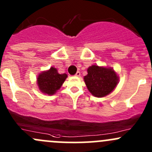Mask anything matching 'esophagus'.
<instances>
[{"mask_svg":"<svg viewBox=\"0 0 152 152\" xmlns=\"http://www.w3.org/2000/svg\"><path fill=\"white\" fill-rule=\"evenodd\" d=\"M80 75H81V73L79 71H77L76 72V74H75V76H80Z\"/></svg>","mask_w":152,"mask_h":152,"instance_id":"1","label":"esophagus"}]
</instances>
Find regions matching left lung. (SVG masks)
Listing matches in <instances>:
<instances>
[{
    "label": "left lung",
    "mask_w": 152,
    "mask_h": 152,
    "mask_svg": "<svg viewBox=\"0 0 152 152\" xmlns=\"http://www.w3.org/2000/svg\"><path fill=\"white\" fill-rule=\"evenodd\" d=\"M88 74L84 76L87 89L94 96L104 97L114 90L118 83L117 75L111 68L92 65L87 69Z\"/></svg>",
    "instance_id": "obj_1"
}]
</instances>
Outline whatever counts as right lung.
Listing matches in <instances>:
<instances>
[{
    "mask_svg": "<svg viewBox=\"0 0 152 152\" xmlns=\"http://www.w3.org/2000/svg\"><path fill=\"white\" fill-rule=\"evenodd\" d=\"M67 74H60L55 68H51L49 71H44L38 76V85L39 89L47 95H53L61 87Z\"/></svg>",
    "mask_w": 152,
    "mask_h": 152,
    "instance_id": "add662e5",
    "label": "right lung"
}]
</instances>
